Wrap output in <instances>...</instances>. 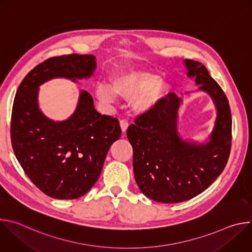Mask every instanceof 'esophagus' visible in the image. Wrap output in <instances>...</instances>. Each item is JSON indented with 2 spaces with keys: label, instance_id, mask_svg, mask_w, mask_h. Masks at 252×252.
Listing matches in <instances>:
<instances>
[{
  "label": "esophagus",
  "instance_id": "1",
  "mask_svg": "<svg viewBox=\"0 0 252 252\" xmlns=\"http://www.w3.org/2000/svg\"><path fill=\"white\" fill-rule=\"evenodd\" d=\"M120 124H121V128H122V131L123 132H126V129H127V127H128V122L126 121V120H121V122H120Z\"/></svg>",
  "mask_w": 252,
  "mask_h": 252
}]
</instances>
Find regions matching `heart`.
<instances>
[{
    "label": "heart",
    "instance_id": "heart-1",
    "mask_svg": "<svg viewBox=\"0 0 252 252\" xmlns=\"http://www.w3.org/2000/svg\"><path fill=\"white\" fill-rule=\"evenodd\" d=\"M168 87L159 83L158 76L146 73H132L115 77L110 87L100 84L96 88V95L99 99L110 102L114 94L125 99H133L138 95L133 105L137 111H146L157 104L167 93Z\"/></svg>",
    "mask_w": 252,
    "mask_h": 252
}]
</instances>
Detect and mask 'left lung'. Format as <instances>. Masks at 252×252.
Returning <instances> with one entry per match:
<instances>
[{
	"mask_svg": "<svg viewBox=\"0 0 252 252\" xmlns=\"http://www.w3.org/2000/svg\"><path fill=\"white\" fill-rule=\"evenodd\" d=\"M186 64L188 76L195 78L217 105L210 141L199 146L179 138L176 119L181 99L173 93L136 116L126 130L135 182L143 194L158 202H182L201 193L223 171L231 149V113L223 90L201 63L186 60Z\"/></svg>",
	"mask_w": 252,
	"mask_h": 252,
	"instance_id": "8db88e82",
	"label": "left lung"
}]
</instances>
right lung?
Instances as JSON below:
<instances>
[{"instance_id": "add662e5", "label": "right lung", "mask_w": 252, "mask_h": 252, "mask_svg": "<svg viewBox=\"0 0 252 252\" xmlns=\"http://www.w3.org/2000/svg\"><path fill=\"white\" fill-rule=\"evenodd\" d=\"M94 60L79 54L50 58L30 71L16 93L11 119L15 156L31 182L54 198L86 194L99 177L107 151L122 135L119 120L97 113L86 91L64 122L50 121L38 107L40 85L53 78H88Z\"/></svg>"}]
</instances>
